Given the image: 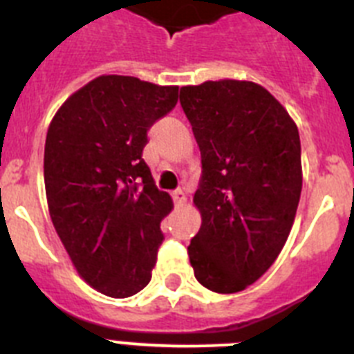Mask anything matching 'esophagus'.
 Segmentation results:
<instances>
[{
	"instance_id": "34e87169",
	"label": "esophagus",
	"mask_w": 354,
	"mask_h": 354,
	"mask_svg": "<svg viewBox=\"0 0 354 354\" xmlns=\"http://www.w3.org/2000/svg\"><path fill=\"white\" fill-rule=\"evenodd\" d=\"M174 202L177 205L186 204V195H184L183 189H177V192H174Z\"/></svg>"
}]
</instances>
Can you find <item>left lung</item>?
Here are the masks:
<instances>
[{
  "label": "left lung",
  "instance_id": "obj_1",
  "mask_svg": "<svg viewBox=\"0 0 354 354\" xmlns=\"http://www.w3.org/2000/svg\"><path fill=\"white\" fill-rule=\"evenodd\" d=\"M202 156L195 205L202 227L187 246L195 278L232 294L270 270L301 195V143L292 118L261 84L205 81L180 88Z\"/></svg>",
  "mask_w": 354,
  "mask_h": 354
}]
</instances>
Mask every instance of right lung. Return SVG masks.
<instances>
[{"label": "right lung", "instance_id": "1", "mask_svg": "<svg viewBox=\"0 0 354 354\" xmlns=\"http://www.w3.org/2000/svg\"><path fill=\"white\" fill-rule=\"evenodd\" d=\"M179 86L99 76L72 93L46 136L49 214L84 282L129 298L152 278L174 204L143 161L149 129L177 104Z\"/></svg>", "mask_w": 354, "mask_h": 354}]
</instances>
